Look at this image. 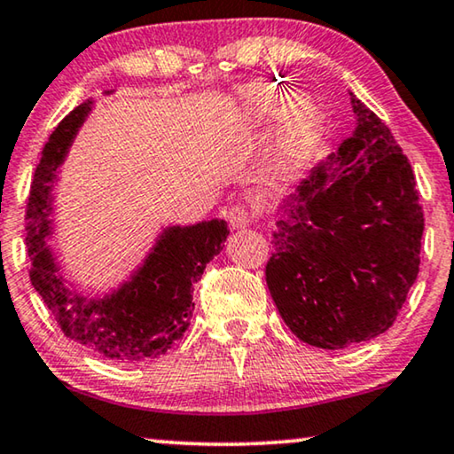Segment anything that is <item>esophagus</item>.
<instances>
[{
  "label": "esophagus",
  "instance_id": "1",
  "mask_svg": "<svg viewBox=\"0 0 454 454\" xmlns=\"http://www.w3.org/2000/svg\"><path fill=\"white\" fill-rule=\"evenodd\" d=\"M227 221L233 229H244L247 225H252L254 215L246 207H241V204H235V207L227 210Z\"/></svg>",
  "mask_w": 454,
  "mask_h": 454
}]
</instances>
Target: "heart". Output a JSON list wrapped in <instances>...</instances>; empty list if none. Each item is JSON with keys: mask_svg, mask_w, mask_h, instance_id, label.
Segmentation results:
<instances>
[{"mask_svg": "<svg viewBox=\"0 0 454 454\" xmlns=\"http://www.w3.org/2000/svg\"><path fill=\"white\" fill-rule=\"evenodd\" d=\"M244 101L258 115H281V154L285 163H300L318 145L325 114L316 98L308 95L289 97L281 86L256 82L244 90Z\"/></svg>", "mask_w": 454, "mask_h": 454, "instance_id": "b5f03b06", "label": "heart"}]
</instances>
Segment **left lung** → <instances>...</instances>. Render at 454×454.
Instances as JSON below:
<instances>
[{
  "instance_id": "obj_1",
  "label": "left lung",
  "mask_w": 454,
  "mask_h": 454,
  "mask_svg": "<svg viewBox=\"0 0 454 454\" xmlns=\"http://www.w3.org/2000/svg\"><path fill=\"white\" fill-rule=\"evenodd\" d=\"M357 126L278 210L266 285L303 343L343 349L387 333L419 272L424 210L409 159L351 92Z\"/></svg>"
}]
</instances>
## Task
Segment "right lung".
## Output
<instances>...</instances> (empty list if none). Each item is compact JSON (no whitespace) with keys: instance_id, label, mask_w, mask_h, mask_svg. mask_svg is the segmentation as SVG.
<instances>
[{"instance_id":"obj_1","label":"right lung","mask_w":454,"mask_h":454,"mask_svg":"<svg viewBox=\"0 0 454 454\" xmlns=\"http://www.w3.org/2000/svg\"><path fill=\"white\" fill-rule=\"evenodd\" d=\"M92 101L78 105L49 136L36 165L27 204L30 283L47 303L61 333L74 343L115 359L145 362L165 356L188 331L194 312V283L223 250L229 229L221 219L190 227H167L132 278L111 295L86 300L67 289L45 244L51 233V185Z\"/></svg>"}]
</instances>
